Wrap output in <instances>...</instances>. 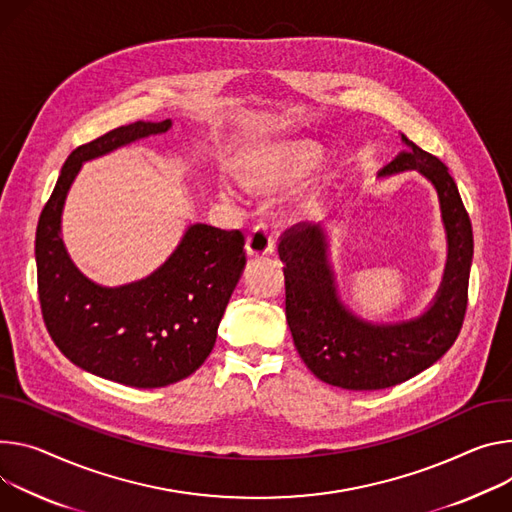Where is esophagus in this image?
I'll list each match as a JSON object with an SVG mask.
<instances>
[{"mask_svg":"<svg viewBox=\"0 0 512 512\" xmlns=\"http://www.w3.org/2000/svg\"><path fill=\"white\" fill-rule=\"evenodd\" d=\"M275 245V230L269 224H257L251 235L247 237V255L249 257H263L271 255Z\"/></svg>","mask_w":512,"mask_h":512,"instance_id":"esophagus-1","label":"esophagus"}]
</instances>
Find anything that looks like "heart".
Instances as JSON below:
<instances>
[{"label":"heart","instance_id":"b5f03b06","mask_svg":"<svg viewBox=\"0 0 512 512\" xmlns=\"http://www.w3.org/2000/svg\"><path fill=\"white\" fill-rule=\"evenodd\" d=\"M320 157L322 151L316 143L306 138H288L253 151L241 167V177L255 192H277L314 169ZM222 192L228 194V188H222Z\"/></svg>","mask_w":512,"mask_h":512}]
</instances>
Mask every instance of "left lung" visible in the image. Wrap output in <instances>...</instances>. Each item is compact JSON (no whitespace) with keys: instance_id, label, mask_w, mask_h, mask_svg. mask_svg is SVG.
Wrapping results in <instances>:
<instances>
[{"instance_id":"left-lung-1","label":"left lung","mask_w":512,"mask_h":512,"mask_svg":"<svg viewBox=\"0 0 512 512\" xmlns=\"http://www.w3.org/2000/svg\"><path fill=\"white\" fill-rule=\"evenodd\" d=\"M406 145L378 177L418 171L437 192L447 237V261L435 298L414 318L371 322L339 294L322 224H298L277 253L286 277V320L294 345L312 374L345 390H382L402 384L441 359L455 343L468 306L474 255L472 222L447 167L431 153Z\"/></svg>"}]
</instances>
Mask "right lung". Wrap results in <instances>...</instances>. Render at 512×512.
<instances>
[{
    "label": "right lung",
    "mask_w": 512,
    "mask_h": 512,
    "mask_svg": "<svg viewBox=\"0 0 512 512\" xmlns=\"http://www.w3.org/2000/svg\"><path fill=\"white\" fill-rule=\"evenodd\" d=\"M171 120L114 128L65 161L36 228L38 298L46 331L77 367L132 388H163L206 361L245 269L241 230L190 224L175 251L143 280L100 286L71 261L61 218L85 161L163 134Z\"/></svg>",
    "instance_id": "right-lung-1"
}]
</instances>
